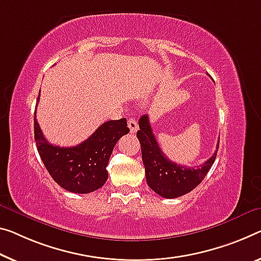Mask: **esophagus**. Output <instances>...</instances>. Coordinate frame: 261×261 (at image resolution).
I'll use <instances>...</instances> for the list:
<instances>
[{"label": "esophagus", "mask_w": 261, "mask_h": 261, "mask_svg": "<svg viewBox=\"0 0 261 261\" xmlns=\"http://www.w3.org/2000/svg\"><path fill=\"white\" fill-rule=\"evenodd\" d=\"M128 127H129V130L132 132V133H135L136 130L139 129V125H138V121L134 118H129L128 119Z\"/></svg>", "instance_id": "1"}]
</instances>
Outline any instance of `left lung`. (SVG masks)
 I'll return each instance as SVG.
<instances>
[{"instance_id":"1","label":"left lung","mask_w":261,"mask_h":261,"mask_svg":"<svg viewBox=\"0 0 261 261\" xmlns=\"http://www.w3.org/2000/svg\"><path fill=\"white\" fill-rule=\"evenodd\" d=\"M139 127L136 136L141 144L146 179L151 190L164 198H177L194 190L203 181L215 162L219 142L217 150L202 166L187 168L171 162L160 149L148 115L140 118Z\"/></svg>"}]
</instances>
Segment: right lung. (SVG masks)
Wrapping results in <instances>:
<instances>
[{"label": "right lung", "mask_w": 261, "mask_h": 261, "mask_svg": "<svg viewBox=\"0 0 261 261\" xmlns=\"http://www.w3.org/2000/svg\"><path fill=\"white\" fill-rule=\"evenodd\" d=\"M34 128L36 146L46 170L58 186L75 194H90L105 184L113 148L122 135L129 133L125 118L111 120L78 146L58 147L44 138L36 112Z\"/></svg>", "instance_id": "1"}]
</instances>
